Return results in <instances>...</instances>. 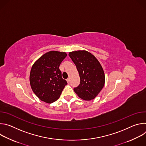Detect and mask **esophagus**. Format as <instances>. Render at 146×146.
Returning a JSON list of instances; mask_svg holds the SVG:
<instances>
[{"label": "esophagus", "instance_id": "34e87169", "mask_svg": "<svg viewBox=\"0 0 146 146\" xmlns=\"http://www.w3.org/2000/svg\"><path fill=\"white\" fill-rule=\"evenodd\" d=\"M66 81H67V82H68V83H69V81H70V78H67V80H66Z\"/></svg>", "mask_w": 146, "mask_h": 146}]
</instances>
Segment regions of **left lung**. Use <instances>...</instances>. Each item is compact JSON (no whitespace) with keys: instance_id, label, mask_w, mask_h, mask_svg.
Wrapping results in <instances>:
<instances>
[{"instance_id":"obj_1","label":"left lung","mask_w":146,"mask_h":146,"mask_svg":"<svg viewBox=\"0 0 146 146\" xmlns=\"http://www.w3.org/2000/svg\"><path fill=\"white\" fill-rule=\"evenodd\" d=\"M78 72L80 84L74 91L82 99L91 100L99 94L105 85V76L96 57L85 50L69 53Z\"/></svg>"}]
</instances>
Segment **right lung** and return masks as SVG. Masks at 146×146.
Segmentation results:
<instances>
[{
    "instance_id": "obj_1",
    "label": "right lung",
    "mask_w": 146,
    "mask_h": 146,
    "mask_svg": "<svg viewBox=\"0 0 146 146\" xmlns=\"http://www.w3.org/2000/svg\"><path fill=\"white\" fill-rule=\"evenodd\" d=\"M67 56L65 52L51 51L33 64L29 76L31 88L41 100L47 103L60 97L67 81L62 78L59 65Z\"/></svg>"
}]
</instances>
